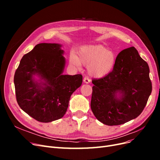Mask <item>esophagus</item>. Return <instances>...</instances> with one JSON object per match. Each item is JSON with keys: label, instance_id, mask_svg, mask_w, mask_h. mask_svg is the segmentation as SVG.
I'll list each match as a JSON object with an SVG mask.
<instances>
[{"label": "esophagus", "instance_id": "obj_1", "mask_svg": "<svg viewBox=\"0 0 160 160\" xmlns=\"http://www.w3.org/2000/svg\"><path fill=\"white\" fill-rule=\"evenodd\" d=\"M83 82H84L85 83H87V84H88V83H90L91 80L88 78V77H85V78L83 79Z\"/></svg>", "mask_w": 160, "mask_h": 160}]
</instances>
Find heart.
Returning a JSON list of instances; mask_svg holds the SVG:
<instances>
[{
    "instance_id": "obj_1",
    "label": "heart",
    "mask_w": 160,
    "mask_h": 160,
    "mask_svg": "<svg viewBox=\"0 0 160 160\" xmlns=\"http://www.w3.org/2000/svg\"><path fill=\"white\" fill-rule=\"evenodd\" d=\"M116 62L115 54L100 45H85L79 48L77 55L71 52L69 62L80 68L81 63L88 66V74L94 78L100 79L109 74Z\"/></svg>"
}]
</instances>
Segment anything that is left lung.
Instances as JSON below:
<instances>
[{
  "instance_id": "1",
  "label": "left lung",
  "mask_w": 160,
  "mask_h": 160,
  "mask_svg": "<svg viewBox=\"0 0 160 160\" xmlns=\"http://www.w3.org/2000/svg\"><path fill=\"white\" fill-rule=\"evenodd\" d=\"M147 62L134 47L121 51L114 68L103 78L93 79L91 108L99 122L122 125L142 113L152 93Z\"/></svg>"
}]
</instances>
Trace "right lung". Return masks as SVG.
Returning a JSON list of instances; mask_svg holds the SVG:
<instances>
[{"label":"right lung","mask_w":160,"mask_h":160,"mask_svg":"<svg viewBox=\"0 0 160 160\" xmlns=\"http://www.w3.org/2000/svg\"><path fill=\"white\" fill-rule=\"evenodd\" d=\"M58 43H39L22 57L14 77L17 103L38 122H51L64 116L72 93L83 77L62 75L65 58ZM40 78L37 80L35 76Z\"/></svg>","instance_id":"add662e5"}]
</instances>
